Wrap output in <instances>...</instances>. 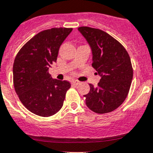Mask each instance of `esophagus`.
<instances>
[{
  "label": "esophagus",
  "instance_id": "1",
  "mask_svg": "<svg viewBox=\"0 0 153 153\" xmlns=\"http://www.w3.org/2000/svg\"><path fill=\"white\" fill-rule=\"evenodd\" d=\"M79 84V82L78 80H76V79H74V80H72V84H74V85H78Z\"/></svg>",
  "mask_w": 153,
  "mask_h": 153
}]
</instances>
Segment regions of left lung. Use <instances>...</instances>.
Here are the masks:
<instances>
[{
    "label": "left lung",
    "mask_w": 153,
    "mask_h": 153,
    "mask_svg": "<svg viewBox=\"0 0 153 153\" xmlns=\"http://www.w3.org/2000/svg\"><path fill=\"white\" fill-rule=\"evenodd\" d=\"M78 30L90 45L92 66L101 76L98 87L90 85L89 93L84 95L86 105L99 114L110 113L127 98L133 69L130 56L124 47L107 33L88 26Z\"/></svg>",
    "instance_id": "1"
}]
</instances>
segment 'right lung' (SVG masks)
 Returning a JSON list of instances; mask_svg holds the SVG:
<instances>
[{
	"label": "right lung",
	"instance_id": "add662e5",
	"mask_svg": "<svg viewBox=\"0 0 153 153\" xmlns=\"http://www.w3.org/2000/svg\"><path fill=\"white\" fill-rule=\"evenodd\" d=\"M72 28H52L41 31L20 49L13 65L16 94L28 110L40 117L58 113L71 84L53 79L48 69L57 60L59 48Z\"/></svg>",
	"mask_w": 153,
	"mask_h": 153
}]
</instances>
